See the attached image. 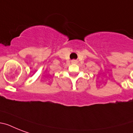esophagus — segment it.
Returning a JSON list of instances; mask_svg holds the SVG:
<instances>
[{"mask_svg":"<svg viewBox=\"0 0 133 133\" xmlns=\"http://www.w3.org/2000/svg\"><path fill=\"white\" fill-rule=\"evenodd\" d=\"M72 63H77V60H72Z\"/></svg>","mask_w":133,"mask_h":133,"instance_id":"34e87169","label":"esophagus"}]
</instances>
